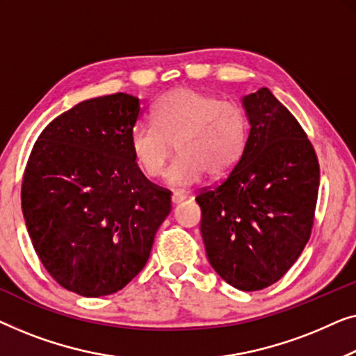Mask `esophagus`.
I'll list each match as a JSON object with an SVG mask.
<instances>
[{
    "mask_svg": "<svg viewBox=\"0 0 356 356\" xmlns=\"http://www.w3.org/2000/svg\"><path fill=\"white\" fill-rule=\"evenodd\" d=\"M185 198H187V195H185V193L174 192L172 197H171V202H172V204H179V203H182Z\"/></svg>",
    "mask_w": 356,
    "mask_h": 356,
    "instance_id": "obj_1",
    "label": "esophagus"
}]
</instances>
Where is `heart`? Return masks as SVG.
Listing matches in <instances>:
<instances>
[{
	"label": "heart",
	"instance_id": "heart-1",
	"mask_svg": "<svg viewBox=\"0 0 356 356\" xmlns=\"http://www.w3.org/2000/svg\"><path fill=\"white\" fill-rule=\"evenodd\" d=\"M152 121L130 130V153L143 176L154 179L163 174L176 143L179 156L166 174L172 187L197 184L204 172L227 176L248 143L245 109L195 88L161 95L152 108Z\"/></svg>",
	"mask_w": 356,
	"mask_h": 356
}]
</instances>
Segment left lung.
I'll use <instances>...</instances> for the list:
<instances>
[{
	"label": "left lung",
	"mask_w": 356,
	"mask_h": 356,
	"mask_svg": "<svg viewBox=\"0 0 356 356\" xmlns=\"http://www.w3.org/2000/svg\"><path fill=\"white\" fill-rule=\"evenodd\" d=\"M248 118L243 156L197 197L208 261L232 287L253 292L297 261L313 227L319 188L314 149L269 88L242 97Z\"/></svg>",
	"instance_id": "left-lung-1"
}]
</instances>
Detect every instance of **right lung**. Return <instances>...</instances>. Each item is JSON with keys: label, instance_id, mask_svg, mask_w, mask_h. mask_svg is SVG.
<instances>
[{"label": "right lung", "instance_id": "right-lung-1", "mask_svg": "<svg viewBox=\"0 0 356 356\" xmlns=\"http://www.w3.org/2000/svg\"><path fill=\"white\" fill-rule=\"evenodd\" d=\"M137 97L76 104L48 124L30 153L22 213L40 261L64 289L103 297L142 271L171 195L135 164L129 135Z\"/></svg>", "mask_w": 356, "mask_h": 356}]
</instances>
